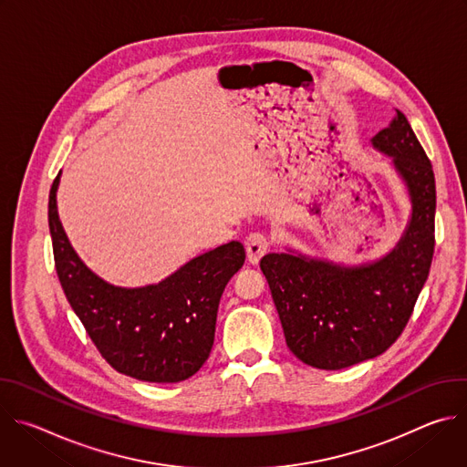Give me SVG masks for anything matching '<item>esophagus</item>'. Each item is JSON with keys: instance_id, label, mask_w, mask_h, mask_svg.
<instances>
[{"instance_id": "1", "label": "esophagus", "mask_w": 467, "mask_h": 467, "mask_svg": "<svg viewBox=\"0 0 467 467\" xmlns=\"http://www.w3.org/2000/svg\"><path fill=\"white\" fill-rule=\"evenodd\" d=\"M245 253H247V260L249 264H258V260L262 258V254L268 251L270 247V242L268 238H265L264 234L260 233H251L247 238H245Z\"/></svg>"}]
</instances>
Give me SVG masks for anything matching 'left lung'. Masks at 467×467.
<instances>
[{
	"label": "left lung",
	"instance_id": "obj_1",
	"mask_svg": "<svg viewBox=\"0 0 467 467\" xmlns=\"http://www.w3.org/2000/svg\"><path fill=\"white\" fill-rule=\"evenodd\" d=\"M371 146L389 157L410 199V218L397 244L362 264L332 262L290 247L260 260L286 346L317 369H344L382 355L407 327L431 270L432 164L401 110H395Z\"/></svg>",
	"mask_w": 467,
	"mask_h": 467
}]
</instances>
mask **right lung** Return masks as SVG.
Segmentation results:
<instances>
[{
	"label": "right lung",
	"mask_w": 467,
	"mask_h": 467,
	"mask_svg": "<svg viewBox=\"0 0 467 467\" xmlns=\"http://www.w3.org/2000/svg\"><path fill=\"white\" fill-rule=\"evenodd\" d=\"M60 173L49 190V233L66 299L101 357L119 373L146 382H179L211 355L222 294L245 260L236 240L188 260L157 285L114 286L72 247L57 211Z\"/></svg>",
	"instance_id": "right-lung-1"
}]
</instances>
